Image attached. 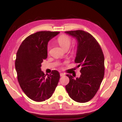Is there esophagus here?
<instances>
[{
	"label": "esophagus",
	"mask_w": 122,
	"mask_h": 122,
	"mask_svg": "<svg viewBox=\"0 0 122 122\" xmlns=\"http://www.w3.org/2000/svg\"><path fill=\"white\" fill-rule=\"evenodd\" d=\"M60 76H64V75H65V74L63 73H60Z\"/></svg>",
	"instance_id": "esophagus-1"
}]
</instances>
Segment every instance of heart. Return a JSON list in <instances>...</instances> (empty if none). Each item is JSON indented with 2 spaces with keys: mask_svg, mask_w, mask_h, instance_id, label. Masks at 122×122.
<instances>
[{
  "mask_svg": "<svg viewBox=\"0 0 122 122\" xmlns=\"http://www.w3.org/2000/svg\"><path fill=\"white\" fill-rule=\"evenodd\" d=\"M57 42L59 46L63 50H68L72 43L71 38L69 36L66 35H62L57 38ZM50 49V46L48 45L47 46V50L49 52Z\"/></svg>",
  "mask_w": 122,
  "mask_h": 122,
  "instance_id": "obj_1",
  "label": "heart"
}]
</instances>
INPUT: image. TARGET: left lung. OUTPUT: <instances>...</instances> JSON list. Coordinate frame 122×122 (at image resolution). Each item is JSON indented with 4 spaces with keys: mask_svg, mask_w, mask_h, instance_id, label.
Listing matches in <instances>:
<instances>
[{
    "mask_svg": "<svg viewBox=\"0 0 122 122\" xmlns=\"http://www.w3.org/2000/svg\"><path fill=\"white\" fill-rule=\"evenodd\" d=\"M76 38L77 50L75 62L81 66V76L74 79L67 74L70 81L66 89L72 100L85 103L94 97L104 76V56L97 40L87 32L77 30L66 31Z\"/></svg>",
    "mask_w": 122,
    "mask_h": 122,
    "instance_id": "left-lung-1",
    "label": "left lung"
}]
</instances>
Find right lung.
<instances>
[{
	"label": "right lung",
	"instance_id": "obj_1",
	"mask_svg": "<svg viewBox=\"0 0 122 122\" xmlns=\"http://www.w3.org/2000/svg\"><path fill=\"white\" fill-rule=\"evenodd\" d=\"M60 32L42 31L28 36L17 51L15 68L20 87L27 97L36 102L49 99L55 91L60 74L52 70L46 75L41 70V63L47 58V46Z\"/></svg>",
	"mask_w": 122,
	"mask_h": 122
}]
</instances>
